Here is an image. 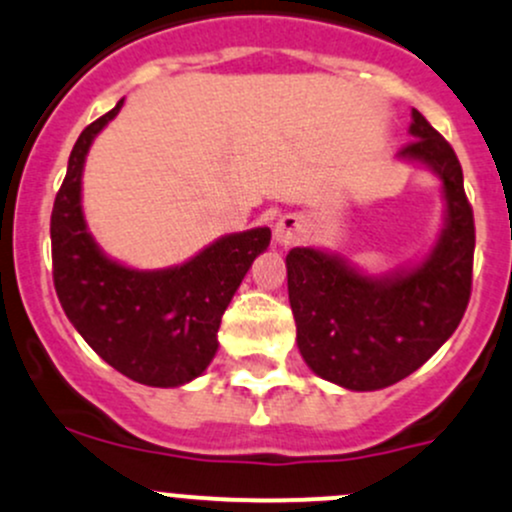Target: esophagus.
<instances>
[{"mask_svg": "<svg viewBox=\"0 0 512 512\" xmlns=\"http://www.w3.org/2000/svg\"><path fill=\"white\" fill-rule=\"evenodd\" d=\"M305 234V222L298 214H285L276 222V241L280 246H290Z\"/></svg>", "mask_w": 512, "mask_h": 512, "instance_id": "34e87169", "label": "esophagus"}]
</instances>
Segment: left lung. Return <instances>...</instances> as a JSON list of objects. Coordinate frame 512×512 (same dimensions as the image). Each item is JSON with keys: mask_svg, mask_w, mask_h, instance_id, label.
Here are the masks:
<instances>
[{"mask_svg": "<svg viewBox=\"0 0 512 512\" xmlns=\"http://www.w3.org/2000/svg\"><path fill=\"white\" fill-rule=\"evenodd\" d=\"M410 134L400 156L430 166L447 200V229L422 266L368 278L317 249L285 258L302 359L349 390L386 388L417 371L452 337L471 298L476 227L461 163L417 109Z\"/></svg>", "mask_w": 512, "mask_h": 512, "instance_id": "1", "label": "left lung"}]
</instances>
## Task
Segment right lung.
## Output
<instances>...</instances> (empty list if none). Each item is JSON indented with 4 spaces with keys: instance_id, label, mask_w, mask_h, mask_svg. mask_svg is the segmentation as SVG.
<instances>
[{
    "instance_id": "1",
    "label": "right lung",
    "mask_w": 512,
    "mask_h": 512,
    "mask_svg": "<svg viewBox=\"0 0 512 512\" xmlns=\"http://www.w3.org/2000/svg\"><path fill=\"white\" fill-rule=\"evenodd\" d=\"M122 104L85 126L70 153L51 214L53 285L68 320L109 366L144 386L173 388L210 366L224 310L271 229L222 236L166 271H134L104 256L85 227L80 180L92 139Z\"/></svg>"
}]
</instances>
